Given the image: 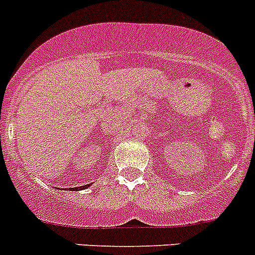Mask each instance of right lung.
I'll use <instances>...</instances> for the list:
<instances>
[{
	"label": "right lung",
	"mask_w": 255,
	"mask_h": 255,
	"mask_svg": "<svg viewBox=\"0 0 255 255\" xmlns=\"http://www.w3.org/2000/svg\"><path fill=\"white\" fill-rule=\"evenodd\" d=\"M87 187H90V184H86V186H81V187H74L73 191H81V190H85V188H87Z\"/></svg>",
	"instance_id": "obj_1"
}]
</instances>
